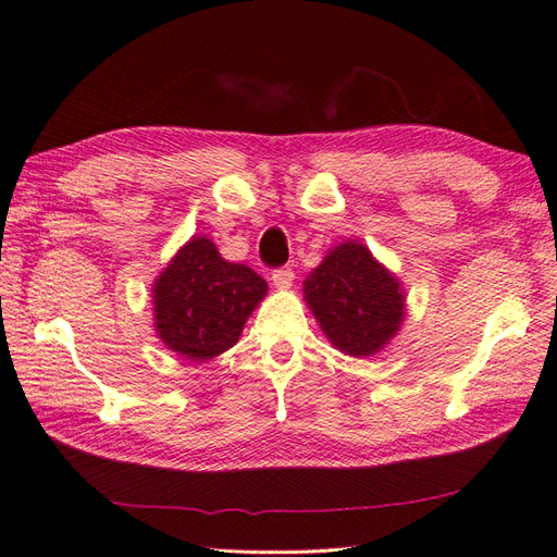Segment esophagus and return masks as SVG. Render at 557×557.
<instances>
[{
	"label": "esophagus",
	"mask_w": 557,
	"mask_h": 557,
	"mask_svg": "<svg viewBox=\"0 0 557 557\" xmlns=\"http://www.w3.org/2000/svg\"><path fill=\"white\" fill-rule=\"evenodd\" d=\"M293 281H295V272L290 267H278L272 272V283L276 288H290Z\"/></svg>",
	"instance_id": "obj_1"
}]
</instances>
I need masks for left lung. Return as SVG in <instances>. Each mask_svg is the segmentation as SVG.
<instances>
[{
    "mask_svg": "<svg viewBox=\"0 0 557 557\" xmlns=\"http://www.w3.org/2000/svg\"><path fill=\"white\" fill-rule=\"evenodd\" d=\"M305 297L327 339L346 356H374L401 325L397 278L362 244L336 246L305 281Z\"/></svg>",
    "mask_w": 557,
    "mask_h": 557,
    "instance_id": "obj_1",
    "label": "left lung"
}]
</instances>
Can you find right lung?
Listing matches in <instances>:
<instances>
[{"instance_id":"obj_1","label":"right lung","mask_w":557,"mask_h":557,"mask_svg":"<svg viewBox=\"0 0 557 557\" xmlns=\"http://www.w3.org/2000/svg\"><path fill=\"white\" fill-rule=\"evenodd\" d=\"M264 293L267 281L250 267L223 260L209 239L195 237L156 281V330L183 358H215L239 342Z\"/></svg>"}]
</instances>
